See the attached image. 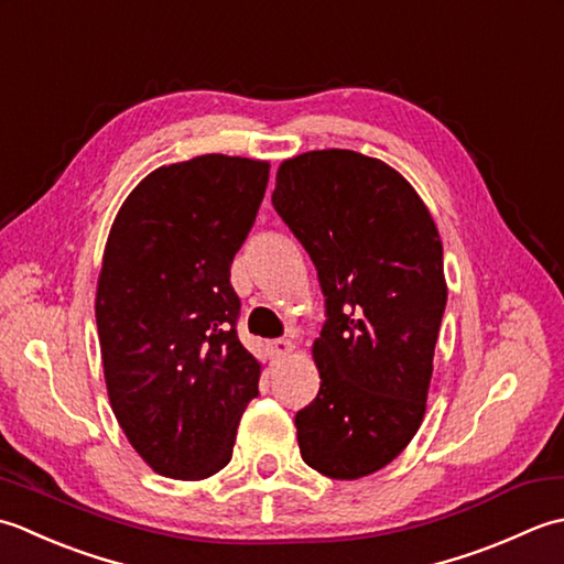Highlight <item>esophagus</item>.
I'll return each instance as SVG.
<instances>
[{
	"label": "esophagus",
	"mask_w": 564,
	"mask_h": 564,
	"mask_svg": "<svg viewBox=\"0 0 564 564\" xmlns=\"http://www.w3.org/2000/svg\"><path fill=\"white\" fill-rule=\"evenodd\" d=\"M270 346H272V352L280 355V358H286V355H290V352L294 350L290 338H278V340H272Z\"/></svg>",
	"instance_id": "esophagus-1"
}]
</instances>
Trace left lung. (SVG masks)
Listing matches in <instances>:
<instances>
[{
	"label": "left lung",
	"instance_id": "1",
	"mask_svg": "<svg viewBox=\"0 0 564 564\" xmlns=\"http://www.w3.org/2000/svg\"><path fill=\"white\" fill-rule=\"evenodd\" d=\"M272 206L326 296L321 387L294 416L299 453L330 479L372 475L426 413L447 302L438 228L394 167L338 148L284 160Z\"/></svg>",
	"mask_w": 564,
	"mask_h": 564
}]
</instances>
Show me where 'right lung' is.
<instances>
[{"mask_svg": "<svg viewBox=\"0 0 564 564\" xmlns=\"http://www.w3.org/2000/svg\"><path fill=\"white\" fill-rule=\"evenodd\" d=\"M268 180L262 160L199 155L151 172L113 218L95 306L107 392L126 438L163 477L224 469L258 397L231 262Z\"/></svg>", "mask_w": 564, "mask_h": 564, "instance_id": "obj_1", "label": "right lung"}]
</instances>
